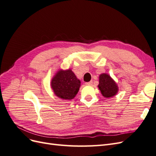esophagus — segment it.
Listing matches in <instances>:
<instances>
[{
    "instance_id": "obj_1",
    "label": "esophagus",
    "mask_w": 156,
    "mask_h": 156,
    "mask_svg": "<svg viewBox=\"0 0 156 156\" xmlns=\"http://www.w3.org/2000/svg\"><path fill=\"white\" fill-rule=\"evenodd\" d=\"M92 81H90V82H87V83H85V84L86 85H92Z\"/></svg>"
}]
</instances>
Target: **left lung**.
I'll return each mask as SVG.
<instances>
[{
	"label": "left lung",
	"mask_w": 156,
	"mask_h": 156,
	"mask_svg": "<svg viewBox=\"0 0 156 156\" xmlns=\"http://www.w3.org/2000/svg\"><path fill=\"white\" fill-rule=\"evenodd\" d=\"M98 87L102 96L106 98L115 96L119 92L116 83L107 73H101L100 75Z\"/></svg>",
	"instance_id": "left-lung-1"
}]
</instances>
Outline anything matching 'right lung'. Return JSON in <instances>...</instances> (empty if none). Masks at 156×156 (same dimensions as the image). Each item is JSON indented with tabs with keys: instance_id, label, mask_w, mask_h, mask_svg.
I'll return each mask as SVG.
<instances>
[{
	"instance_id": "right-lung-1",
	"label": "right lung",
	"mask_w": 156,
	"mask_h": 156,
	"mask_svg": "<svg viewBox=\"0 0 156 156\" xmlns=\"http://www.w3.org/2000/svg\"><path fill=\"white\" fill-rule=\"evenodd\" d=\"M81 81L72 69H59L51 81V87L56 96L64 100H71L77 95Z\"/></svg>"
}]
</instances>
